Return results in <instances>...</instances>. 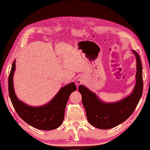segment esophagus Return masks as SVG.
I'll use <instances>...</instances> for the list:
<instances>
[{
  "instance_id": "obj_1",
  "label": "esophagus",
  "mask_w": 150,
  "mask_h": 150,
  "mask_svg": "<svg viewBox=\"0 0 150 150\" xmlns=\"http://www.w3.org/2000/svg\"><path fill=\"white\" fill-rule=\"evenodd\" d=\"M76 83H77V85H79L80 84H81L82 83V82H81V81H79V80H78L77 81V82H76Z\"/></svg>"
}]
</instances>
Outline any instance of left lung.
<instances>
[{"label": "left lung", "mask_w": 150, "mask_h": 150, "mask_svg": "<svg viewBox=\"0 0 150 150\" xmlns=\"http://www.w3.org/2000/svg\"><path fill=\"white\" fill-rule=\"evenodd\" d=\"M137 59L136 85L129 96L116 103H106L87 88L79 85L78 90L82 96V103L89 123L99 129H108L116 127L133 114L142 96L143 81L142 64L139 54L132 50Z\"/></svg>", "instance_id": "left-lung-1"}]
</instances>
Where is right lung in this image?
<instances>
[{
  "label": "right lung",
  "instance_id": "1",
  "mask_svg": "<svg viewBox=\"0 0 150 150\" xmlns=\"http://www.w3.org/2000/svg\"><path fill=\"white\" fill-rule=\"evenodd\" d=\"M16 60L13 62L8 76V93L16 111L28 125L41 130H52L59 127L64 120L66 104L70 94L76 90L74 83L62 87L52 100L44 106L33 107L27 105L16 96L13 89V76Z\"/></svg>",
  "mask_w": 150,
  "mask_h": 150
}]
</instances>
